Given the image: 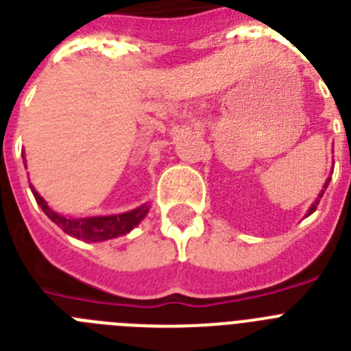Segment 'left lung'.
Listing matches in <instances>:
<instances>
[{
	"mask_svg": "<svg viewBox=\"0 0 351 351\" xmlns=\"http://www.w3.org/2000/svg\"><path fill=\"white\" fill-rule=\"evenodd\" d=\"M328 182H330V178L327 179V181H325V184H324V190L320 191V193H318V197H316V200L315 202H313V206L309 207V210H308V214H306V216H309V214H313L316 210V206H318V202H320V198L324 197V193H325V190H327V186H328Z\"/></svg>",
	"mask_w": 351,
	"mask_h": 351,
	"instance_id": "obj_1",
	"label": "left lung"
}]
</instances>
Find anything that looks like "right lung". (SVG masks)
<instances>
[{
    "label": "right lung",
    "mask_w": 351,
    "mask_h": 351,
    "mask_svg": "<svg viewBox=\"0 0 351 351\" xmlns=\"http://www.w3.org/2000/svg\"><path fill=\"white\" fill-rule=\"evenodd\" d=\"M26 165V163H24ZM31 191L35 195V200L42 210L49 216L51 221L60 226L64 234L71 235L75 239H82L88 243H100V241H108V239L119 237V235H126L132 232L142 219L145 218V214L149 213V206L137 207V209L128 210V213L121 214H110V216H89V218H66L61 216L56 210H52L47 206V202L38 195V191L31 186Z\"/></svg>",
    "instance_id": "add662e5"
}]
</instances>
